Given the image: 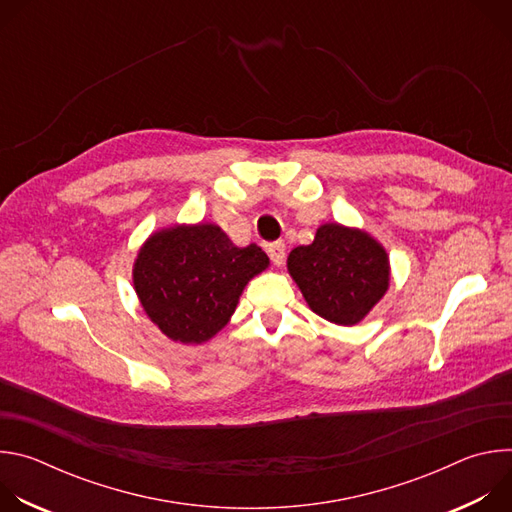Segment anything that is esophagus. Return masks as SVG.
Wrapping results in <instances>:
<instances>
[{
	"label": "esophagus",
	"instance_id": "34e87169",
	"mask_svg": "<svg viewBox=\"0 0 512 512\" xmlns=\"http://www.w3.org/2000/svg\"><path fill=\"white\" fill-rule=\"evenodd\" d=\"M267 255L271 257V261L275 265H283V261H285V245L281 241L267 245Z\"/></svg>",
	"mask_w": 512,
	"mask_h": 512
}]
</instances>
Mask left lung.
<instances>
[{
  "label": "left lung",
  "instance_id": "8db88e82",
  "mask_svg": "<svg viewBox=\"0 0 512 512\" xmlns=\"http://www.w3.org/2000/svg\"><path fill=\"white\" fill-rule=\"evenodd\" d=\"M389 255L360 229L326 223L312 245L296 247L287 271L312 312L340 326H354L389 289Z\"/></svg>",
  "mask_w": 512,
  "mask_h": 512
}]
</instances>
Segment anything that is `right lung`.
<instances>
[{
	"label": "right lung",
	"mask_w": 512,
	"mask_h": 512,
	"mask_svg": "<svg viewBox=\"0 0 512 512\" xmlns=\"http://www.w3.org/2000/svg\"><path fill=\"white\" fill-rule=\"evenodd\" d=\"M267 267L261 247H235L221 227L176 225L141 245L133 287L145 314L168 338L202 344L227 326L245 285Z\"/></svg>",
	"instance_id": "obj_1"
}]
</instances>
